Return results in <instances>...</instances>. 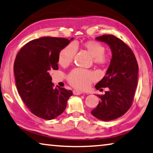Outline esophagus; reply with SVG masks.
<instances>
[{
	"instance_id": "1",
	"label": "esophagus",
	"mask_w": 153,
	"mask_h": 153,
	"mask_svg": "<svg viewBox=\"0 0 153 153\" xmlns=\"http://www.w3.org/2000/svg\"><path fill=\"white\" fill-rule=\"evenodd\" d=\"M73 93H74V95H80L82 94V92L78 91V90H74Z\"/></svg>"
}]
</instances>
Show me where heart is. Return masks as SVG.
<instances>
[{"instance_id":"b5f03b06","label":"heart","mask_w":153,"mask_h":153,"mask_svg":"<svg viewBox=\"0 0 153 153\" xmlns=\"http://www.w3.org/2000/svg\"><path fill=\"white\" fill-rule=\"evenodd\" d=\"M82 48L92 56L94 63L104 65L108 62V56L105 53V48L102 44L96 41L89 40L82 44ZM76 47L73 43L64 47L59 53L58 61L62 66L70 64L76 54ZM68 82L72 86L79 90H85L88 88L91 83L96 79L93 72L82 69H75L68 75Z\"/></svg>"}]
</instances>
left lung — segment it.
<instances>
[{
  "label": "left lung",
  "mask_w": 153,
  "mask_h": 153,
  "mask_svg": "<svg viewBox=\"0 0 153 153\" xmlns=\"http://www.w3.org/2000/svg\"><path fill=\"white\" fill-rule=\"evenodd\" d=\"M96 40L107 44L112 53L104 77L95 86L97 90L107 87L100 101L92 111L98 120L108 121L122 116L130 108L138 85V65L129 46L113 35H103Z\"/></svg>",
  "instance_id": "8db88e82"
}]
</instances>
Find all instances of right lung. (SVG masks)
I'll use <instances>...</instances> for the list:
<instances>
[{"mask_svg": "<svg viewBox=\"0 0 153 153\" xmlns=\"http://www.w3.org/2000/svg\"><path fill=\"white\" fill-rule=\"evenodd\" d=\"M70 40L42 37L27 42L17 53L14 63L15 82L21 98L33 114L51 120L65 110L71 90L54 88L51 70H57L59 53Z\"/></svg>", "mask_w": 153, "mask_h": 153, "instance_id": "add662e5", "label": "right lung"}]
</instances>
